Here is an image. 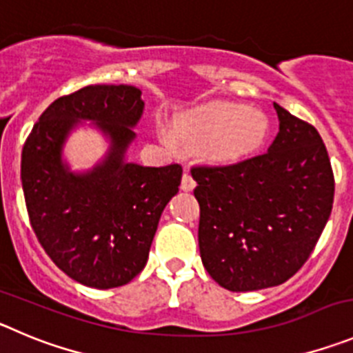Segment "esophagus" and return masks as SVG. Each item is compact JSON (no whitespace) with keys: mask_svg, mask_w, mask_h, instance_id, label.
<instances>
[{"mask_svg":"<svg viewBox=\"0 0 353 353\" xmlns=\"http://www.w3.org/2000/svg\"><path fill=\"white\" fill-rule=\"evenodd\" d=\"M194 187H196V182H194V179L190 176L189 171H185L182 176V183H180V189L182 190H192Z\"/></svg>","mask_w":353,"mask_h":353,"instance_id":"esophagus-1","label":"esophagus"}]
</instances>
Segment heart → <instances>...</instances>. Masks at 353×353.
Returning <instances> with one entry per match:
<instances>
[{
  "instance_id": "b5f03b06",
  "label": "heart",
  "mask_w": 353,
  "mask_h": 353,
  "mask_svg": "<svg viewBox=\"0 0 353 353\" xmlns=\"http://www.w3.org/2000/svg\"><path fill=\"white\" fill-rule=\"evenodd\" d=\"M268 132L270 122L263 112L234 103L201 106L176 122L180 141L192 148L206 147L210 159L219 164L247 159L263 147ZM164 141L174 147L171 134H164Z\"/></svg>"
}]
</instances>
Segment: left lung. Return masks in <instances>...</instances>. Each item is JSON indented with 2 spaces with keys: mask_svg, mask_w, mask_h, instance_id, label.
Masks as SVG:
<instances>
[{
  "mask_svg": "<svg viewBox=\"0 0 353 353\" xmlns=\"http://www.w3.org/2000/svg\"><path fill=\"white\" fill-rule=\"evenodd\" d=\"M280 131L266 154L194 166L199 254L232 292L268 289L301 270L324 231L334 174L319 131L274 103Z\"/></svg>",
  "mask_w": 353,
  "mask_h": 353,
  "instance_id": "1",
  "label": "left lung"
}]
</instances>
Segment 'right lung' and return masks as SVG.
Segmentation results:
<instances>
[{
  "label": "right lung",
  "instance_id": "1",
  "mask_svg": "<svg viewBox=\"0 0 353 353\" xmlns=\"http://www.w3.org/2000/svg\"><path fill=\"white\" fill-rule=\"evenodd\" d=\"M143 106L137 87L87 85L52 103L22 148L31 228L54 264L82 285L113 289L131 282L147 264L164 206L179 192L180 164L124 161ZM79 120L96 121L110 148L103 163L75 175L60 152Z\"/></svg>",
  "mask_w": 353,
  "mask_h": 353
}]
</instances>
